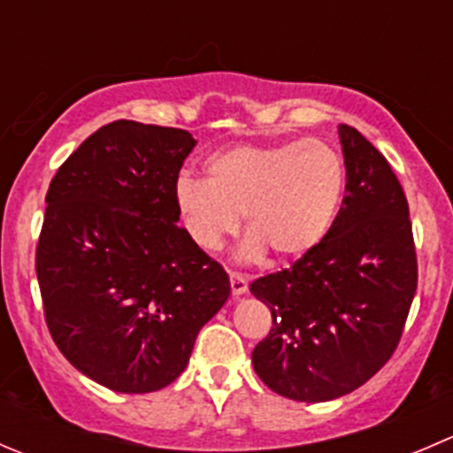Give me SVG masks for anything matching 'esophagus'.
Wrapping results in <instances>:
<instances>
[{
    "mask_svg": "<svg viewBox=\"0 0 453 453\" xmlns=\"http://www.w3.org/2000/svg\"><path fill=\"white\" fill-rule=\"evenodd\" d=\"M230 288L234 296H241V294L248 292V279L239 272H230Z\"/></svg>",
    "mask_w": 453,
    "mask_h": 453,
    "instance_id": "esophagus-1",
    "label": "esophagus"
}]
</instances>
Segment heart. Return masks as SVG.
Masks as SVG:
<instances>
[{
  "label": "heart",
  "instance_id": "heart-1",
  "mask_svg": "<svg viewBox=\"0 0 453 453\" xmlns=\"http://www.w3.org/2000/svg\"><path fill=\"white\" fill-rule=\"evenodd\" d=\"M343 157L320 139L241 143L205 159V179L183 174L174 205L188 234L203 250L221 248L239 227L248 232L243 254L298 258L332 230L343 205Z\"/></svg>",
  "mask_w": 453,
  "mask_h": 453
}]
</instances>
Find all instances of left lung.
<instances>
[{
	"label": "left lung",
	"instance_id": "8db88e82",
	"mask_svg": "<svg viewBox=\"0 0 453 453\" xmlns=\"http://www.w3.org/2000/svg\"><path fill=\"white\" fill-rule=\"evenodd\" d=\"M338 137L348 183L332 230L292 267L250 285L272 311L254 372L303 403L345 396L392 358L418 285L401 181L357 128L341 124Z\"/></svg>",
	"mask_w": 453,
	"mask_h": 453
}]
</instances>
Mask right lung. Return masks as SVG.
Segmentation results:
<instances>
[{
	"label": "right lung",
	"instance_id": "obj_1",
	"mask_svg": "<svg viewBox=\"0 0 453 453\" xmlns=\"http://www.w3.org/2000/svg\"><path fill=\"white\" fill-rule=\"evenodd\" d=\"M188 130L101 126L52 177L37 243L43 316L59 352L95 383L148 394L190 361L230 279L179 227L174 183Z\"/></svg>",
	"mask_w": 453,
	"mask_h": 453
}]
</instances>
